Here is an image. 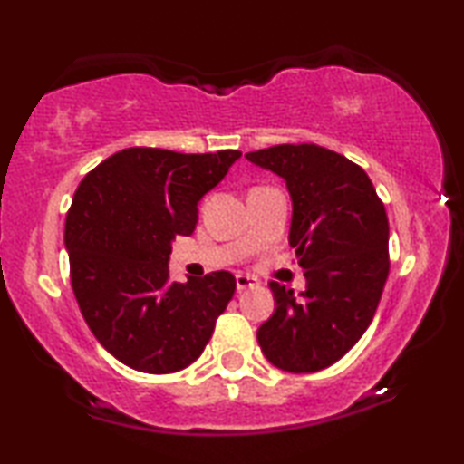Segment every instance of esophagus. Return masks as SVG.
<instances>
[{"label":"esophagus","instance_id":"esophagus-1","mask_svg":"<svg viewBox=\"0 0 464 464\" xmlns=\"http://www.w3.org/2000/svg\"><path fill=\"white\" fill-rule=\"evenodd\" d=\"M256 285H257V278H253L249 275H243V272H240V275H237V289L238 291L251 289V287H256Z\"/></svg>","mask_w":464,"mask_h":464}]
</instances>
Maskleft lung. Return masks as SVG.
Here are the masks:
<instances>
[{
	"label": "left lung",
	"instance_id": "8db88e82",
	"mask_svg": "<svg viewBox=\"0 0 464 464\" xmlns=\"http://www.w3.org/2000/svg\"><path fill=\"white\" fill-rule=\"evenodd\" d=\"M245 156L287 183L289 245L306 276L300 297L270 283L276 308L257 342L278 370H325L357 344L382 297L391 268L384 205L359 164L321 145L285 143Z\"/></svg>",
	"mask_w": 464,
	"mask_h": 464
}]
</instances>
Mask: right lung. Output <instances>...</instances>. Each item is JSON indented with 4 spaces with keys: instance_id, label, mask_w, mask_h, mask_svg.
Segmentation results:
<instances>
[{
    "instance_id": "right-lung-1",
    "label": "right lung",
    "mask_w": 464,
    "mask_h": 464,
    "mask_svg": "<svg viewBox=\"0 0 464 464\" xmlns=\"http://www.w3.org/2000/svg\"><path fill=\"white\" fill-rule=\"evenodd\" d=\"M238 158V150L129 148L75 189L65 219L75 300L94 338L132 370L170 373L194 363L232 300L230 272L173 283L169 257L177 234L194 232L202 196Z\"/></svg>"
}]
</instances>
